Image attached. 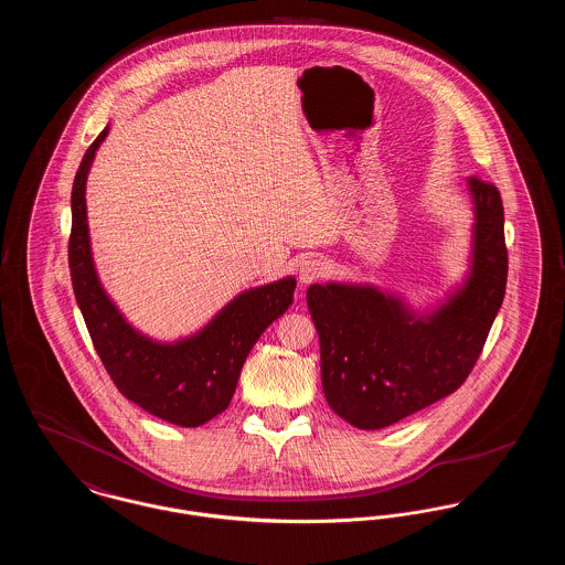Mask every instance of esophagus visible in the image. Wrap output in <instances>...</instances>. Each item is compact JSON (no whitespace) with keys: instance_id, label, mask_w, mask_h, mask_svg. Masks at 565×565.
Here are the masks:
<instances>
[{"instance_id":"34e87169","label":"esophagus","mask_w":565,"mask_h":565,"mask_svg":"<svg viewBox=\"0 0 565 565\" xmlns=\"http://www.w3.org/2000/svg\"><path fill=\"white\" fill-rule=\"evenodd\" d=\"M323 275H326V263H323L322 258H318V256L305 258V260L300 263V267H298V281H300L302 286L318 281Z\"/></svg>"}]
</instances>
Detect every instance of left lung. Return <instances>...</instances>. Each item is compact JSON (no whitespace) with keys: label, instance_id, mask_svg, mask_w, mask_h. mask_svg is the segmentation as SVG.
<instances>
[{"label":"left lung","instance_id":"obj_1","mask_svg":"<svg viewBox=\"0 0 565 565\" xmlns=\"http://www.w3.org/2000/svg\"><path fill=\"white\" fill-rule=\"evenodd\" d=\"M475 247L468 281L428 318L373 286L313 284L307 305L320 334L323 396L360 430L387 428L454 394L475 369L509 277L500 190L468 180Z\"/></svg>","mask_w":565,"mask_h":565}]
</instances>
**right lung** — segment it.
Masks as SVG:
<instances>
[{"label": "right lung", "instance_id": "obj_1", "mask_svg": "<svg viewBox=\"0 0 565 565\" xmlns=\"http://www.w3.org/2000/svg\"><path fill=\"white\" fill-rule=\"evenodd\" d=\"M106 127L88 146L72 189L70 273L82 318L118 392L154 417L196 428L220 415L235 394L243 362L260 334L292 305L295 277L245 290L194 337L157 343L120 316L99 284L86 224V175Z\"/></svg>", "mask_w": 565, "mask_h": 565}]
</instances>
